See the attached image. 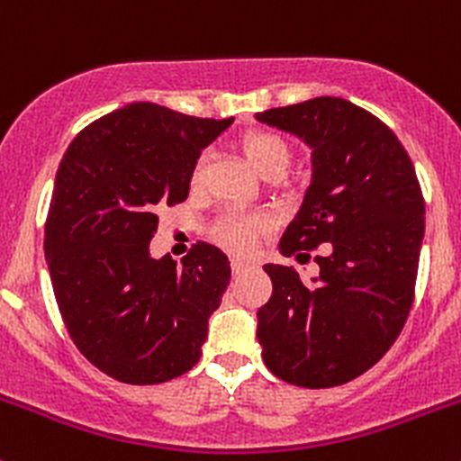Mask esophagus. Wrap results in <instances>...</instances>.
Returning a JSON list of instances; mask_svg holds the SVG:
<instances>
[{
  "label": "esophagus",
  "mask_w": 461,
  "mask_h": 461,
  "mask_svg": "<svg viewBox=\"0 0 461 461\" xmlns=\"http://www.w3.org/2000/svg\"><path fill=\"white\" fill-rule=\"evenodd\" d=\"M248 267L249 265L245 263V260H231V274H236V276H239V274H243Z\"/></svg>",
  "instance_id": "1"
}]
</instances>
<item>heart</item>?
Here are the masks:
<instances>
[{"mask_svg": "<svg viewBox=\"0 0 461 461\" xmlns=\"http://www.w3.org/2000/svg\"><path fill=\"white\" fill-rule=\"evenodd\" d=\"M243 151L248 160L252 162L254 169L263 174L267 167L276 162L290 160L287 144L278 136L267 131H252L243 138ZM192 187H201L204 180V158H198L192 169ZM269 230V221L258 213H225L221 221L213 225V240L227 252L248 257L257 249L260 236Z\"/></svg>", "mask_w": 461, "mask_h": 461, "instance_id": "b5f03b06", "label": "heart"}]
</instances>
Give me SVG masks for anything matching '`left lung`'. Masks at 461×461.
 I'll return each mask as SVG.
<instances>
[{
	"label": "left lung",
	"mask_w": 461,
	"mask_h": 461,
	"mask_svg": "<svg viewBox=\"0 0 461 461\" xmlns=\"http://www.w3.org/2000/svg\"><path fill=\"white\" fill-rule=\"evenodd\" d=\"M312 149V180L278 252L325 245L319 276L263 265L272 296L257 337L269 373L301 388L341 385L373 368L402 332L415 296L424 196L393 131L341 97L257 113Z\"/></svg>",
	"instance_id": "1"
}]
</instances>
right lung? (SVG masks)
<instances>
[{"label": "right lung", "mask_w": 461, "mask_h": 461, "mask_svg": "<svg viewBox=\"0 0 461 461\" xmlns=\"http://www.w3.org/2000/svg\"><path fill=\"white\" fill-rule=\"evenodd\" d=\"M234 118L133 102L82 129L55 174L44 254L64 325L104 375L133 385L198 364L230 260L196 243L183 265L153 258L158 209L187 201L201 151Z\"/></svg>", "instance_id": "add662e5"}]
</instances>
